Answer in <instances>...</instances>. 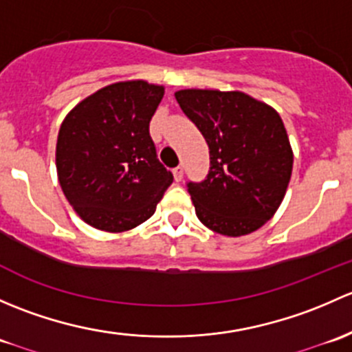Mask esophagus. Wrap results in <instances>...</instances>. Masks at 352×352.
Here are the masks:
<instances>
[{"label":"esophagus","instance_id":"esophagus-1","mask_svg":"<svg viewBox=\"0 0 352 352\" xmlns=\"http://www.w3.org/2000/svg\"><path fill=\"white\" fill-rule=\"evenodd\" d=\"M173 179H175L177 182H180V180L184 179V166H177V168H173Z\"/></svg>","mask_w":352,"mask_h":352}]
</instances>
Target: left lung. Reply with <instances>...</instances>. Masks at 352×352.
I'll return each mask as SVG.
<instances>
[{
	"label": "left lung",
	"instance_id": "8db88e82",
	"mask_svg": "<svg viewBox=\"0 0 352 352\" xmlns=\"http://www.w3.org/2000/svg\"><path fill=\"white\" fill-rule=\"evenodd\" d=\"M180 109L209 146V173L189 182L199 221L225 236L264 226L285 199L293 150L283 119L243 91H175Z\"/></svg>",
	"mask_w": 352,
	"mask_h": 352
}]
</instances>
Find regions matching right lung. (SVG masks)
<instances>
[{"instance_id":"obj_1","label":"right lung","mask_w":352,"mask_h":352,"mask_svg":"<svg viewBox=\"0 0 352 352\" xmlns=\"http://www.w3.org/2000/svg\"><path fill=\"white\" fill-rule=\"evenodd\" d=\"M163 94L162 85L119 81L81 100L63 120L56 144L59 186L87 225L110 233L136 228L173 182L150 136Z\"/></svg>"}]
</instances>
